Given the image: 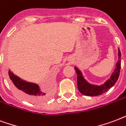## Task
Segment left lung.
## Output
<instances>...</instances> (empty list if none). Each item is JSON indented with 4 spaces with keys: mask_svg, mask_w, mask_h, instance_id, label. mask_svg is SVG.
Returning <instances> with one entry per match:
<instances>
[{
    "mask_svg": "<svg viewBox=\"0 0 126 126\" xmlns=\"http://www.w3.org/2000/svg\"><path fill=\"white\" fill-rule=\"evenodd\" d=\"M116 68H115L114 72H113L110 78L105 83V84L101 85L100 86L91 85L87 82V81L83 78L81 72L78 70V68L75 67V70L77 74V83L78 88L81 93L87 96H98L100 94L105 93L109 91L110 87L116 83L117 80L120 76L121 68V52L118 49V60L116 63Z\"/></svg>",
    "mask_w": 126,
    "mask_h": 126,
    "instance_id": "left-lung-1",
    "label": "left lung"
}]
</instances>
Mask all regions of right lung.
<instances>
[{"label": "right lung", "instance_id": "right-lung-1", "mask_svg": "<svg viewBox=\"0 0 126 126\" xmlns=\"http://www.w3.org/2000/svg\"><path fill=\"white\" fill-rule=\"evenodd\" d=\"M8 75L12 88L21 98L31 103H39L49 97V94L42 91L38 85L22 80L14 76L10 70L8 72Z\"/></svg>", "mask_w": 126, "mask_h": 126}]
</instances>
